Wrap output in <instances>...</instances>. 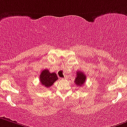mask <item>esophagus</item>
<instances>
[{
	"label": "esophagus",
	"mask_w": 127,
	"mask_h": 127,
	"mask_svg": "<svg viewBox=\"0 0 127 127\" xmlns=\"http://www.w3.org/2000/svg\"><path fill=\"white\" fill-rule=\"evenodd\" d=\"M63 79H64V80H66V79H67V78L64 77V78H63Z\"/></svg>",
	"instance_id": "obj_1"
}]
</instances>
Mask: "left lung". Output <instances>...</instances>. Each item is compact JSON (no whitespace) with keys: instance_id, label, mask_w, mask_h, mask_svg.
Masks as SVG:
<instances>
[{"instance_id":"left-lung-1","label":"left lung","mask_w":127,"mask_h":127,"mask_svg":"<svg viewBox=\"0 0 127 127\" xmlns=\"http://www.w3.org/2000/svg\"><path fill=\"white\" fill-rule=\"evenodd\" d=\"M86 76L83 72L77 71L76 72V77L75 78V83L77 86L81 87L85 84Z\"/></svg>"}]
</instances>
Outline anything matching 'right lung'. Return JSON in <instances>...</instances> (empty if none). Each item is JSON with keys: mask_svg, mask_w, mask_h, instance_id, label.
Returning <instances> with one entry per match:
<instances>
[{"mask_svg": "<svg viewBox=\"0 0 127 127\" xmlns=\"http://www.w3.org/2000/svg\"><path fill=\"white\" fill-rule=\"evenodd\" d=\"M58 80L57 75L55 73H50L48 69H44L41 72L40 75V82L42 85L45 87H50L53 83Z\"/></svg>", "mask_w": 127, "mask_h": 127, "instance_id": "obj_1", "label": "right lung"}]
</instances>
